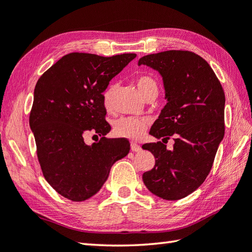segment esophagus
<instances>
[{"label":"esophagus","mask_w":252,"mask_h":252,"mask_svg":"<svg viewBox=\"0 0 252 252\" xmlns=\"http://www.w3.org/2000/svg\"><path fill=\"white\" fill-rule=\"evenodd\" d=\"M141 150H142L141 145H139L138 143H134V142H132V143H131V151H132V152H140Z\"/></svg>","instance_id":"1"}]
</instances>
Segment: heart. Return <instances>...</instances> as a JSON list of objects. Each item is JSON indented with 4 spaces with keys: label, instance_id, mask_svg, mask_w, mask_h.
<instances>
[{
    "label": "heart",
    "instance_id": "obj_1",
    "mask_svg": "<svg viewBox=\"0 0 252 252\" xmlns=\"http://www.w3.org/2000/svg\"><path fill=\"white\" fill-rule=\"evenodd\" d=\"M136 87H138L143 98L151 91H158V85L154 79L149 76H141L136 79ZM118 88V85L110 84L103 93V106L106 109H111L112 100ZM149 125V120L146 118H134V117H121L113 122V133L131 140H136L143 134L144 130Z\"/></svg>",
    "mask_w": 252,
    "mask_h": 252
}]
</instances>
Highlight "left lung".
Returning <instances> with one entry per match:
<instances>
[{
    "label": "left lung",
    "instance_id": "obj_1",
    "mask_svg": "<svg viewBox=\"0 0 252 252\" xmlns=\"http://www.w3.org/2000/svg\"><path fill=\"white\" fill-rule=\"evenodd\" d=\"M138 65L162 77L166 104L150 134L162 141L175 135L167 150L162 142L144 144L155 158L143 174L151 193L166 200L186 197L203 184L225 134V94L209 63L187 50H166L139 59Z\"/></svg>",
    "mask_w": 252,
    "mask_h": 252
}]
</instances>
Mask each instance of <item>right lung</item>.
<instances>
[{
  "instance_id": "right-lung-1",
  "label": "right lung",
  "mask_w": 252,
  "mask_h": 252,
  "mask_svg": "<svg viewBox=\"0 0 252 252\" xmlns=\"http://www.w3.org/2000/svg\"><path fill=\"white\" fill-rule=\"evenodd\" d=\"M135 57L71 53L36 84L30 126L45 180L63 197L74 202L93 197L108 180L113 164L129 153V141L106 138L111 126L104 120L102 94ZM88 131L102 139L86 145L83 135Z\"/></svg>"
}]
</instances>
